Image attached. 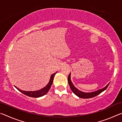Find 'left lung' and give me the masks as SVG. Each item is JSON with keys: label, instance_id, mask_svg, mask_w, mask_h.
I'll list each match as a JSON object with an SVG mask.
<instances>
[{"label": "left lung", "instance_id": "1", "mask_svg": "<svg viewBox=\"0 0 122 122\" xmlns=\"http://www.w3.org/2000/svg\"><path fill=\"white\" fill-rule=\"evenodd\" d=\"M68 82L69 86L70 87H71V89L72 92H73L76 96H77L78 97L82 98H90L94 97L95 96H96L97 95H99L100 94H101V92H103V91L106 90L107 88V87L108 86L109 83H109V84H107L104 88L101 89H99L97 91H95V92H81V91L79 90L76 87H75V86H74V84H73V83H72V82L71 80V73L69 74L68 77Z\"/></svg>", "mask_w": 122, "mask_h": 122}]
</instances>
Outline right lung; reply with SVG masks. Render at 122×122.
Instances as JSON below:
<instances>
[{
	"instance_id": "obj_1",
	"label": "right lung",
	"mask_w": 122,
	"mask_h": 122,
	"mask_svg": "<svg viewBox=\"0 0 122 122\" xmlns=\"http://www.w3.org/2000/svg\"><path fill=\"white\" fill-rule=\"evenodd\" d=\"M57 72L56 73L53 74L52 75H51V78H50V80H49V83L47 84V85L45 86L44 88H43L42 89H41L40 90H36V91H30V92H28V91H24V90H21L19 89V88H18L16 86H14L17 89L22 92V94H24L25 95L28 96L29 97H35V98H37V97H41L42 96L46 95L49 90L50 89V88L51 87V84L53 83V78H54V76L55 75Z\"/></svg>"
}]
</instances>
